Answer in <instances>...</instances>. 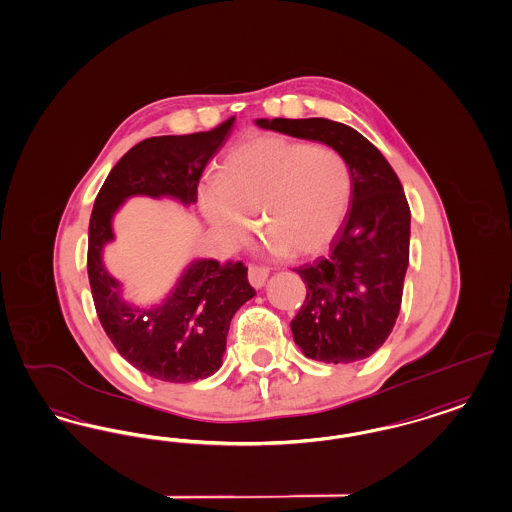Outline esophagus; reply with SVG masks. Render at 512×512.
<instances>
[{
    "mask_svg": "<svg viewBox=\"0 0 512 512\" xmlns=\"http://www.w3.org/2000/svg\"><path fill=\"white\" fill-rule=\"evenodd\" d=\"M247 278H249V284H251V286L255 287V289H261V287L266 284L268 268H265V266H249Z\"/></svg>",
    "mask_w": 512,
    "mask_h": 512,
    "instance_id": "esophagus-1",
    "label": "esophagus"
}]
</instances>
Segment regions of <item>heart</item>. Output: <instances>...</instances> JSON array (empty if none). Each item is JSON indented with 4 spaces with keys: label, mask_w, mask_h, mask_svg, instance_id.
<instances>
[{
    "label": "heart",
    "mask_w": 512,
    "mask_h": 512,
    "mask_svg": "<svg viewBox=\"0 0 512 512\" xmlns=\"http://www.w3.org/2000/svg\"><path fill=\"white\" fill-rule=\"evenodd\" d=\"M350 198L352 171L339 150L280 135L230 148L219 173L198 184L200 211L225 244H246L255 213L268 246L291 257L328 246Z\"/></svg>",
    "instance_id": "obj_1"
}]
</instances>
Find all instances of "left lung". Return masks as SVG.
<instances>
[{"instance_id":"left-lung-1","label":"left lung","mask_w":512,"mask_h":512,"mask_svg":"<svg viewBox=\"0 0 512 512\" xmlns=\"http://www.w3.org/2000/svg\"><path fill=\"white\" fill-rule=\"evenodd\" d=\"M297 139L339 150L352 171L347 217L328 257L295 272L307 299L291 320L297 347L312 360L352 364L381 347L396 324L409 263L408 200L385 156L364 135L326 118L257 120Z\"/></svg>"}]
</instances>
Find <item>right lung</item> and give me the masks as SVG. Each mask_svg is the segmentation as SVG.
Here are the masks:
<instances>
[{"instance_id":"1","label":"right lung","mask_w":512,"mask_h":512,"mask_svg":"<svg viewBox=\"0 0 512 512\" xmlns=\"http://www.w3.org/2000/svg\"><path fill=\"white\" fill-rule=\"evenodd\" d=\"M234 116L211 131L150 137L135 144L108 173L89 219L87 274L97 316L116 350L152 379L192 383L223 366L236 310L255 295L244 263L196 259L162 305L133 307L106 270L103 249L114 240L112 219L131 196L196 204L207 162L230 137Z\"/></svg>"}]
</instances>
